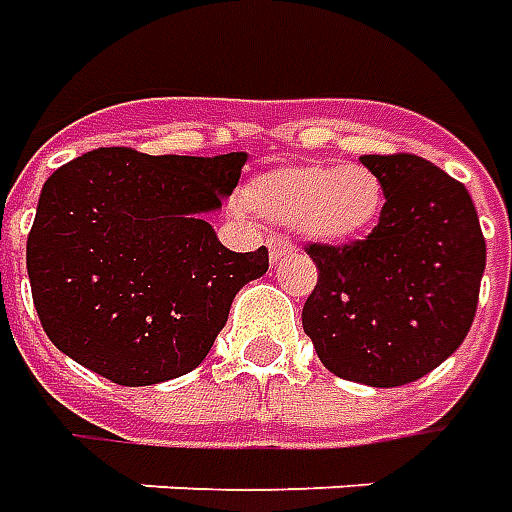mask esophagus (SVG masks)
Here are the masks:
<instances>
[{"label":"esophagus","mask_w":512,"mask_h":512,"mask_svg":"<svg viewBox=\"0 0 512 512\" xmlns=\"http://www.w3.org/2000/svg\"><path fill=\"white\" fill-rule=\"evenodd\" d=\"M268 255H271V263L277 266L282 263L285 257L293 255V246L288 238H282V235H274V238H268Z\"/></svg>","instance_id":"1"}]
</instances>
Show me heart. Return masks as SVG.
I'll return each instance as SVG.
<instances>
[{"label": "heart", "mask_w": 512, "mask_h": 512, "mask_svg": "<svg viewBox=\"0 0 512 512\" xmlns=\"http://www.w3.org/2000/svg\"><path fill=\"white\" fill-rule=\"evenodd\" d=\"M246 205L263 219L293 224L310 241L352 244L377 227L385 188L366 166L307 163L255 177Z\"/></svg>", "instance_id": "obj_1"}]
</instances>
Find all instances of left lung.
Segmentation results:
<instances>
[{
    "mask_svg": "<svg viewBox=\"0 0 512 512\" xmlns=\"http://www.w3.org/2000/svg\"><path fill=\"white\" fill-rule=\"evenodd\" d=\"M382 180L363 241L310 244L318 282L302 327L335 377L396 388L430 374L471 330L485 238L463 182L416 155H363Z\"/></svg>",
    "mask_w": 512,
    "mask_h": 512,
    "instance_id": "left-lung-1",
    "label": "left lung"
}]
</instances>
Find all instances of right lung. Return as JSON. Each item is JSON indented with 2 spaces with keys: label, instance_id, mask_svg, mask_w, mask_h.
<instances>
[{
  "label": "right lung",
  "instance_id": "right-lung-1",
  "mask_svg": "<svg viewBox=\"0 0 512 512\" xmlns=\"http://www.w3.org/2000/svg\"><path fill=\"white\" fill-rule=\"evenodd\" d=\"M246 152L141 155L107 146L44 182L27 238L32 302L49 341L127 388L194 371L268 249L230 252L207 224Z\"/></svg>",
  "mask_w": 512,
  "mask_h": 512
}]
</instances>
